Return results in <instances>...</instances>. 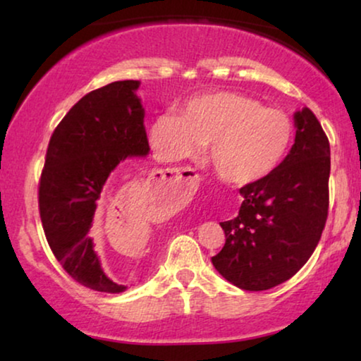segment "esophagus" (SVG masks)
Returning <instances> with one entry per match:
<instances>
[{
  "mask_svg": "<svg viewBox=\"0 0 361 361\" xmlns=\"http://www.w3.org/2000/svg\"><path fill=\"white\" fill-rule=\"evenodd\" d=\"M187 176H189V177H187V179H195L194 172H187ZM174 177H182V172H176Z\"/></svg>",
  "mask_w": 361,
  "mask_h": 361,
  "instance_id": "esophagus-1",
  "label": "esophagus"
}]
</instances>
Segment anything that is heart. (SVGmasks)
I'll return each mask as SVG.
<instances>
[{
	"mask_svg": "<svg viewBox=\"0 0 361 361\" xmlns=\"http://www.w3.org/2000/svg\"><path fill=\"white\" fill-rule=\"evenodd\" d=\"M295 128L288 113L235 92H210L184 103L180 116L166 113L149 128V141L164 161L194 156L209 147L221 179L255 184L273 174L288 157Z\"/></svg>",
	"mask_w": 361,
	"mask_h": 361,
	"instance_id": "obj_1",
	"label": "heart"
}]
</instances>
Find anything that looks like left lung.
<instances>
[{
  "label": "left lung",
  "mask_w": 361,
  "mask_h": 361,
  "mask_svg": "<svg viewBox=\"0 0 361 361\" xmlns=\"http://www.w3.org/2000/svg\"><path fill=\"white\" fill-rule=\"evenodd\" d=\"M295 142L278 169L240 189L236 219L221 221L225 246L212 258L236 288L266 290L293 278L317 246L329 215L330 145L309 108L294 115Z\"/></svg>",
  "instance_id": "left-lung-1"
}]
</instances>
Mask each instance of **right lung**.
Instances as JSON below:
<instances>
[{
  "mask_svg": "<svg viewBox=\"0 0 361 361\" xmlns=\"http://www.w3.org/2000/svg\"><path fill=\"white\" fill-rule=\"evenodd\" d=\"M137 80L113 82L82 97L54 130L39 179V215L47 243L66 273L85 288L121 293L93 251L98 202L131 166L149 152Z\"/></svg>",
  "mask_w": 361,
  "mask_h": 361,
  "instance_id": "obj_1",
  "label": "right lung"
}]
</instances>
